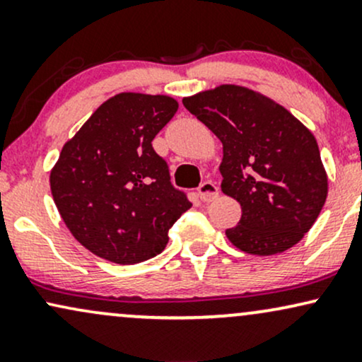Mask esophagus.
I'll list each match as a JSON object with an SVG mask.
<instances>
[{"label":"esophagus","mask_w":362,"mask_h":362,"mask_svg":"<svg viewBox=\"0 0 362 362\" xmlns=\"http://www.w3.org/2000/svg\"><path fill=\"white\" fill-rule=\"evenodd\" d=\"M218 194H219L218 185L213 184V182H209V180L202 182L201 187H199V195H201L202 201H206V202L214 201V199L218 197Z\"/></svg>","instance_id":"obj_1"}]
</instances>
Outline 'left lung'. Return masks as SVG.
Here are the masks:
<instances>
[{
  "instance_id": "8db88e82",
  "label": "left lung",
  "mask_w": 362,
  "mask_h": 362,
  "mask_svg": "<svg viewBox=\"0 0 362 362\" xmlns=\"http://www.w3.org/2000/svg\"><path fill=\"white\" fill-rule=\"evenodd\" d=\"M182 103L223 143L221 190L242 206L228 240L252 255L294 247L317 221L328 192L310 129L279 103L238 85H219Z\"/></svg>"
}]
</instances>
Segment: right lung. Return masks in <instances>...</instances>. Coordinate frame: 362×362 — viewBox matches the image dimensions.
<instances>
[{"instance_id":"1","label":"right lung","mask_w":362,"mask_h":362,"mask_svg":"<svg viewBox=\"0 0 362 362\" xmlns=\"http://www.w3.org/2000/svg\"><path fill=\"white\" fill-rule=\"evenodd\" d=\"M177 109L167 95L124 91L62 146L49 178L54 202L71 235L97 257L120 265L151 259L192 207L151 144Z\"/></svg>"}]
</instances>
